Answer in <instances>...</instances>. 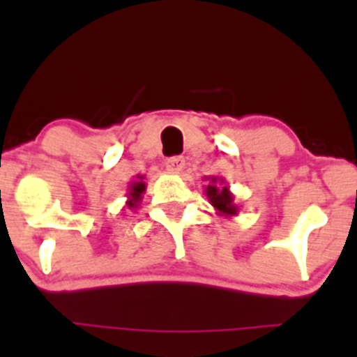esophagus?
Masks as SVG:
<instances>
[{
	"label": "esophagus",
	"instance_id": "34e87169",
	"mask_svg": "<svg viewBox=\"0 0 357 357\" xmlns=\"http://www.w3.org/2000/svg\"><path fill=\"white\" fill-rule=\"evenodd\" d=\"M164 166H166V169H168L169 173H181L185 166V159L181 155L168 157L166 162H164Z\"/></svg>",
	"mask_w": 357,
	"mask_h": 357
}]
</instances>
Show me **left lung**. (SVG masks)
<instances>
[{
	"label": "left lung",
	"instance_id": "1",
	"mask_svg": "<svg viewBox=\"0 0 357 357\" xmlns=\"http://www.w3.org/2000/svg\"><path fill=\"white\" fill-rule=\"evenodd\" d=\"M209 184L206 185V195L209 198V204L218 211L220 216H238L239 206L234 202V195L230 193L229 185L225 184V178L222 176H206Z\"/></svg>",
	"mask_w": 357,
	"mask_h": 357
}]
</instances>
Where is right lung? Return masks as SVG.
Segmentation results:
<instances>
[{"label": "right lung", "instance_id": "add662e5", "mask_svg": "<svg viewBox=\"0 0 357 357\" xmlns=\"http://www.w3.org/2000/svg\"><path fill=\"white\" fill-rule=\"evenodd\" d=\"M144 191H146L144 175H137V181H132L130 184H128V193H127L128 209H137V207H139Z\"/></svg>", "mask_w": 357, "mask_h": 357}]
</instances>
